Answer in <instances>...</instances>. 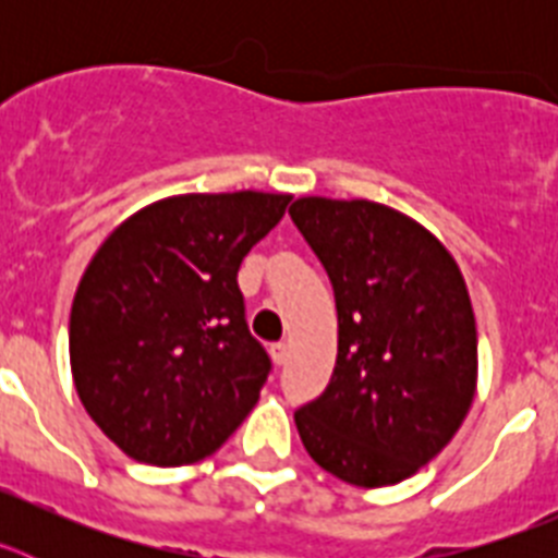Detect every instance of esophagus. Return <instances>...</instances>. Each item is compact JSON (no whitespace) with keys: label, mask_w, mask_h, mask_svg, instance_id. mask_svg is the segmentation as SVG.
Returning <instances> with one entry per match:
<instances>
[{"label":"esophagus","mask_w":558,"mask_h":558,"mask_svg":"<svg viewBox=\"0 0 558 558\" xmlns=\"http://www.w3.org/2000/svg\"><path fill=\"white\" fill-rule=\"evenodd\" d=\"M288 354H290V349L284 340H279V343H270V357H274L276 366H284V363H288Z\"/></svg>","instance_id":"34e87169"}]
</instances>
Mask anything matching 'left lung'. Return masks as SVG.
I'll list each match as a JSON object with an SVG mask.
<instances>
[{
    "label": "left lung",
    "mask_w": 558,
    "mask_h": 558,
    "mask_svg": "<svg viewBox=\"0 0 558 558\" xmlns=\"http://www.w3.org/2000/svg\"><path fill=\"white\" fill-rule=\"evenodd\" d=\"M338 307V360L322 397L293 413L304 450L354 486H391L456 436L475 397L477 332L456 259L374 201L290 206Z\"/></svg>",
    "instance_id": "left-lung-1"
}]
</instances>
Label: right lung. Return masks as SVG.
I'll list each match as a JSON object with an SVG mask.
<instances>
[{
  "mask_svg": "<svg viewBox=\"0 0 558 558\" xmlns=\"http://www.w3.org/2000/svg\"><path fill=\"white\" fill-rule=\"evenodd\" d=\"M290 195H179L128 218L77 284L69 357L88 416L125 456L195 463L243 425L270 374L236 270Z\"/></svg>",
  "mask_w": 558,
  "mask_h": 558,
  "instance_id": "add662e5",
  "label": "right lung"
}]
</instances>
